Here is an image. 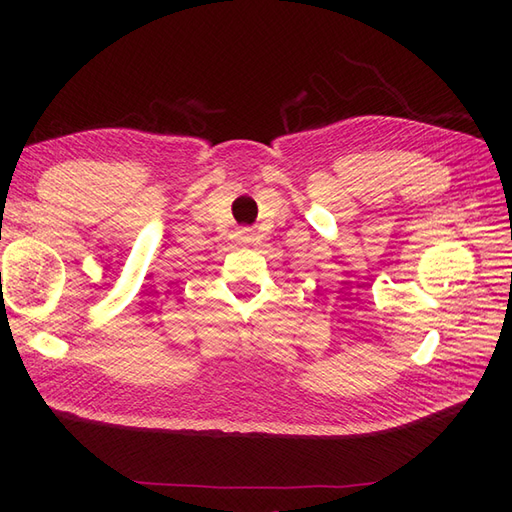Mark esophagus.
Returning a JSON list of instances; mask_svg holds the SVG:
<instances>
[{"mask_svg": "<svg viewBox=\"0 0 512 512\" xmlns=\"http://www.w3.org/2000/svg\"><path fill=\"white\" fill-rule=\"evenodd\" d=\"M239 239H241V243L250 245V243L256 241V232H254L252 228H241V230H239Z\"/></svg>", "mask_w": 512, "mask_h": 512, "instance_id": "obj_1", "label": "esophagus"}]
</instances>
